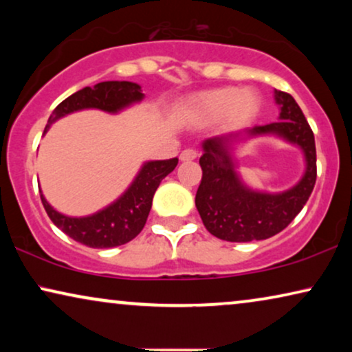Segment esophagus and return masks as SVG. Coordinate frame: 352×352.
<instances>
[{"mask_svg": "<svg viewBox=\"0 0 352 352\" xmlns=\"http://www.w3.org/2000/svg\"><path fill=\"white\" fill-rule=\"evenodd\" d=\"M197 155H199V153H197V151H194V148H186V151L181 152L179 158L182 162H189V160H194V158H197Z\"/></svg>", "mask_w": 352, "mask_h": 352, "instance_id": "1", "label": "esophagus"}]
</instances>
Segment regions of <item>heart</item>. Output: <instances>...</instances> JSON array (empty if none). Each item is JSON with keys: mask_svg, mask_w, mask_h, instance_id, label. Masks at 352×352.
I'll return each mask as SVG.
<instances>
[{"mask_svg": "<svg viewBox=\"0 0 352 352\" xmlns=\"http://www.w3.org/2000/svg\"><path fill=\"white\" fill-rule=\"evenodd\" d=\"M259 105L261 99L252 89L219 88L206 91L192 99L189 113L201 122H216L228 113L230 122L240 123L253 118Z\"/></svg>", "mask_w": 352, "mask_h": 352, "instance_id": "1", "label": "heart"}]
</instances>
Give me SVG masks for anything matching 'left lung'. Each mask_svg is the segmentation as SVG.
Masks as SVG:
<instances>
[{
	"label": "left lung",
	"instance_id": "8db88e82",
	"mask_svg": "<svg viewBox=\"0 0 352 352\" xmlns=\"http://www.w3.org/2000/svg\"><path fill=\"white\" fill-rule=\"evenodd\" d=\"M280 120L259 124L250 134L274 133L295 142L305 151L306 173L293 189L277 195L259 194L240 184L229 155L230 138H213L204 142L200 157L201 181L195 206L210 234L228 242H252L272 237L287 228L302 210L317 177L314 133L292 94L276 91Z\"/></svg>",
	"mask_w": 352,
	"mask_h": 352
}]
</instances>
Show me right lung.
<instances>
[{
    "label": "right lung",
    "mask_w": 352,
    "mask_h": 352,
    "mask_svg": "<svg viewBox=\"0 0 352 352\" xmlns=\"http://www.w3.org/2000/svg\"><path fill=\"white\" fill-rule=\"evenodd\" d=\"M141 86L131 81H102L76 91L57 105L51 113L45 133L57 118L81 109L117 112L142 99ZM177 158L148 162L142 166L131 187L113 205L88 218H69L52 208L41 195L43 206L52 223L76 242L91 248H112L133 240L146 226L152 199L163 177L175 170Z\"/></svg>",
    "instance_id": "right-lung-1"
}]
</instances>
